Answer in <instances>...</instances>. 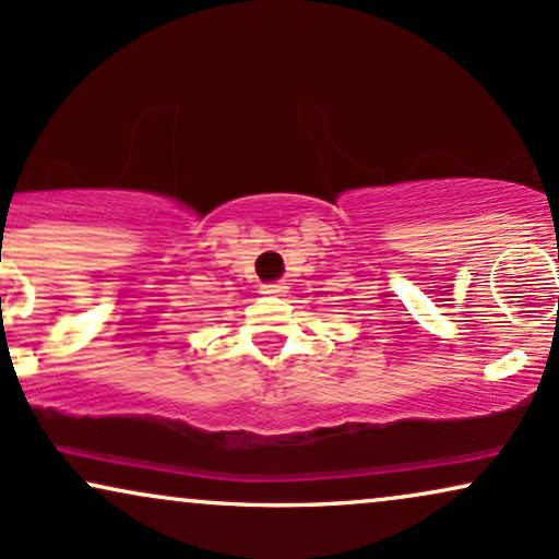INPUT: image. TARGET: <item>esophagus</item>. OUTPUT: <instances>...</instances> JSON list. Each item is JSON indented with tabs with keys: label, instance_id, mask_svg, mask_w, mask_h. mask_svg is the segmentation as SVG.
Listing matches in <instances>:
<instances>
[{
	"label": "esophagus",
	"instance_id": "obj_1",
	"mask_svg": "<svg viewBox=\"0 0 559 559\" xmlns=\"http://www.w3.org/2000/svg\"><path fill=\"white\" fill-rule=\"evenodd\" d=\"M261 293L269 295V298H280V295L287 293V287L282 285V282H272V285H264L261 287Z\"/></svg>",
	"mask_w": 559,
	"mask_h": 559
}]
</instances>
